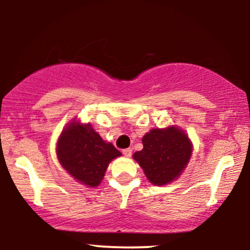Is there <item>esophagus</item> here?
Returning <instances> with one entry per match:
<instances>
[{"mask_svg":"<svg viewBox=\"0 0 250 250\" xmlns=\"http://www.w3.org/2000/svg\"><path fill=\"white\" fill-rule=\"evenodd\" d=\"M122 153H123V155H125V156L130 157V156H131V154H133V150H131L130 148H127V149H123Z\"/></svg>","mask_w":250,"mask_h":250,"instance_id":"34e87169","label":"esophagus"}]
</instances>
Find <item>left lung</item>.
Listing matches in <instances>:
<instances>
[{
    "label": "left lung",
    "instance_id": "left-lung-1",
    "mask_svg": "<svg viewBox=\"0 0 250 250\" xmlns=\"http://www.w3.org/2000/svg\"><path fill=\"white\" fill-rule=\"evenodd\" d=\"M143 149L133 159L153 185L165 186L182 174L190 160L193 145L188 135L177 127L151 129L142 139Z\"/></svg>",
    "mask_w": 250,
    "mask_h": 250
}]
</instances>
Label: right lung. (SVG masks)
<instances>
[{
    "label": "right lung",
    "instance_id": "add662e5",
    "mask_svg": "<svg viewBox=\"0 0 250 250\" xmlns=\"http://www.w3.org/2000/svg\"><path fill=\"white\" fill-rule=\"evenodd\" d=\"M56 154L71 177L91 188L101 183L110 161L122 155L111 143L103 141L89 123L83 125L76 120L62 130Z\"/></svg>",
    "mask_w": 250,
    "mask_h": 250
}]
</instances>
